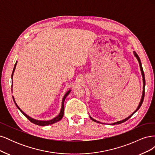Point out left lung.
I'll use <instances>...</instances> for the list:
<instances>
[{
	"label": "left lung",
	"mask_w": 155,
	"mask_h": 155,
	"mask_svg": "<svg viewBox=\"0 0 155 155\" xmlns=\"http://www.w3.org/2000/svg\"><path fill=\"white\" fill-rule=\"evenodd\" d=\"M133 53H134V56L136 58H137V59H138V62H139V64H140V70H141V72H142V77H143V92H142V98H141V101H140V104H139V105H138V108L137 109H136V110H134V112H133V113L132 114H130L129 117H127V118H125V119H124V120H121V121H117V122H115V123H114V124H112L111 125H115V124H121V123H124V122H125V121H127V120H128L131 116H132L136 112H137L140 108V107H141V105H142V103H143V99H144V95H145V75H144V72H143V68H142V63H141V61H140V58L138 57V55H137V54L135 52V51H133ZM90 118H91V119L92 120V121H95V122H97V123H100V121H96V120H94V119H93L92 117H91L90 116Z\"/></svg>",
	"instance_id": "1"
}]
</instances>
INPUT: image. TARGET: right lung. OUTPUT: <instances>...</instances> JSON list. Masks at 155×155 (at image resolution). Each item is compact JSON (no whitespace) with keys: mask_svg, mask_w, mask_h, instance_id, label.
<instances>
[{"mask_svg":"<svg viewBox=\"0 0 155 155\" xmlns=\"http://www.w3.org/2000/svg\"><path fill=\"white\" fill-rule=\"evenodd\" d=\"M17 61L16 62L15 66H14V68H13V72H12V78L13 77V74L14 72V71H15V67H16V64H17ZM70 91H68L66 94H65V95L64 96L63 98V100H62V107H61V111H60V113L59 114L58 116H57L55 117V118H54V119L51 120H48V121H40V120H35L34 118H31V117L28 116L27 114H26L24 112H23L19 107H18V106L17 105V104L15 103V100H14V97H13V101H14V103H15V105L17 106V107L18 108V109H19V110L22 112V113L24 114L26 118L28 119L31 123L34 124L35 125H40V126H45V125H51V124H53L54 123H56L58 122V121H59V120H61L62 119L63 116V114H64V100H65V98L67 97V96L69 94V93L70 92Z\"/></svg>","mask_w":155,"mask_h":155,"instance_id":"add662e5","label":"right lung"}]
</instances>
